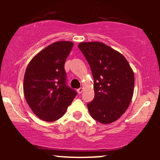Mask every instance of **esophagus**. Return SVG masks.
Returning a JSON list of instances; mask_svg holds the SVG:
<instances>
[{
  "instance_id": "34e87169",
  "label": "esophagus",
  "mask_w": 160,
  "mask_h": 160,
  "mask_svg": "<svg viewBox=\"0 0 160 160\" xmlns=\"http://www.w3.org/2000/svg\"><path fill=\"white\" fill-rule=\"evenodd\" d=\"M78 94H81V93L82 92V91H83V88L82 87H80V88H79V89H78Z\"/></svg>"
}]
</instances>
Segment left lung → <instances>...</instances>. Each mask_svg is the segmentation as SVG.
I'll list each match as a JSON object with an SVG mask.
<instances>
[{
	"label": "left lung",
	"instance_id": "left-lung-1",
	"mask_svg": "<svg viewBox=\"0 0 160 160\" xmlns=\"http://www.w3.org/2000/svg\"><path fill=\"white\" fill-rule=\"evenodd\" d=\"M78 47L94 79L95 97L87 104L89 113L101 123H111L123 114L132 98V69L121 53L103 43L82 42Z\"/></svg>",
	"mask_w": 160,
	"mask_h": 160
}]
</instances>
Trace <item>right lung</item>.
<instances>
[{
  "instance_id": "add662e5",
  "label": "right lung",
  "mask_w": 160,
  "mask_h": 160,
  "mask_svg": "<svg viewBox=\"0 0 160 160\" xmlns=\"http://www.w3.org/2000/svg\"><path fill=\"white\" fill-rule=\"evenodd\" d=\"M71 41H58L31 60L24 76L28 104L40 120L53 122L65 114L77 92L66 83L65 63L72 49Z\"/></svg>"
}]
</instances>
